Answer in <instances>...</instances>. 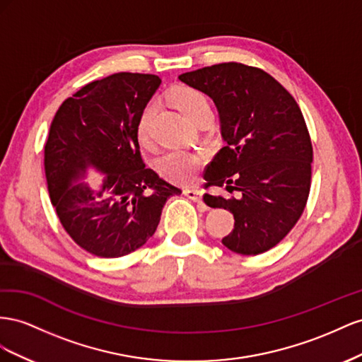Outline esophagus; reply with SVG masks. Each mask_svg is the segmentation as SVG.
<instances>
[{
  "mask_svg": "<svg viewBox=\"0 0 362 362\" xmlns=\"http://www.w3.org/2000/svg\"><path fill=\"white\" fill-rule=\"evenodd\" d=\"M183 194L187 195V197L192 202H197L200 204V208H203V211L206 209V206L202 203V191L199 189H192V188H185Z\"/></svg>",
  "mask_w": 362,
  "mask_h": 362,
  "instance_id": "34e87169",
  "label": "esophagus"
}]
</instances>
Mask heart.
I'll return each mask as SVG.
<instances>
[{
  "instance_id": "1",
  "label": "heart",
  "mask_w": 362,
  "mask_h": 362,
  "mask_svg": "<svg viewBox=\"0 0 362 362\" xmlns=\"http://www.w3.org/2000/svg\"><path fill=\"white\" fill-rule=\"evenodd\" d=\"M170 97L188 119H191L195 113L200 112L202 109L209 107V101L203 92L189 86L174 88L170 92ZM154 115H156V103L150 101L148 105L144 106V109L141 110L136 122V135L141 142H147L150 139ZM200 165V156L183 150H171L162 154L158 159L159 171L165 177L179 183L189 182L195 175V173L199 171Z\"/></svg>"
}]
</instances>
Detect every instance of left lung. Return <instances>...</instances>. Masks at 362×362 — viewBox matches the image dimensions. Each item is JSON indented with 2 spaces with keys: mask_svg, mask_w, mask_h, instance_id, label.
I'll return each mask as SVG.
<instances>
[{
  "mask_svg": "<svg viewBox=\"0 0 362 362\" xmlns=\"http://www.w3.org/2000/svg\"><path fill=\"white\" fill-rule=\"evenodd\" d=\"M179 78L218 109L226 146L204 170V188L230 195L204 194L203 200L233 214L223 244L247 256L273 249L300 218L311 188L313 144L300 107L270 74L236 62Z\"/></svg>",
  "mask_w": 362,
  "mask_h": 362,
  "instance_id": "8db88e82",
  "label": "left lung"
}]
</instances>
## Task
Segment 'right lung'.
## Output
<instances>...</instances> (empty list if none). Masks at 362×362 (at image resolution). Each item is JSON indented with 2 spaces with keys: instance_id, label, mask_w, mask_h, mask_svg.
<instances>
[{
  "instance_id": "right-lung-1",
  "label": "right lung",
  "mask_w": 362,
  "mask_h": 362,
  "mask_svg": "<svg viewBox=\"0 0 362 362\" xmlns=\"http://www.w3.org/2000/svg\"><path fill=\"white\" fill-rule=\"evenodd\" d=\"M160 85L153 74L118 72L66 98L51 122L45 177L51 203L68 235L100 257L135 252L156 232L163 204L180 188L142 162L139 113ZM94 168L100 190L79 180Z\"/></svg>"
}]
</instances>
